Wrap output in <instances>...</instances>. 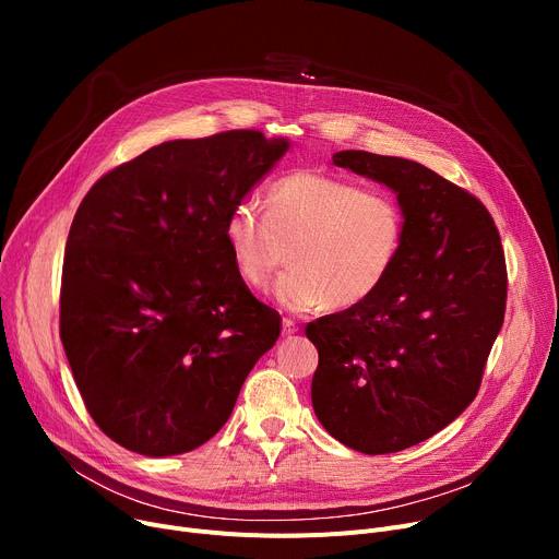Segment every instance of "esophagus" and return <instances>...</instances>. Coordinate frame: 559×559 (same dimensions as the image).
Here are the masks:
<instances>
[{
    "label": "esophagus",
    "instance_id": "obj_1",
    "mask_svg": "<svg viewBox=\"0 0 559 559\" xmlns=\"http://www.w3.org/2000/svg\"><path fill=\"white\" fill-rule=\"evenodd\" d=\"M283 335L285 337H292V335H295L297 331H299V326H297V321L295 319H283Z\"/></svg>",
    "mask_w": 559,
    "mask_h": 559
}]
</instances>
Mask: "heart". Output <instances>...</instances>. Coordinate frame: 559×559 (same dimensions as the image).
Masks as SVG:
<instances>
[{
  "mask_svg": "<svg viewBox=\"0 0 559 559\" xmlns=\"http://www.w3.org/2000/svg\"><path fill=\"white\" fill-rule=\"evenodd\" d=\"M403 240L405 213L390 190L310 169L276 179L264 194V215L240 201L224 222L235 270L253 289L270 287L289 251L295 264L274 295L292 312L367 301L392 274Z\"/></svg>",
  "mask_w": 559,
  "mask_h": 559,
  "instance_id": "b5f03b06",
  "label": "heart"
}]
</instances>
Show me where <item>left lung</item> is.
I'll return each mask as SVG.
<instances>
[{
    "instance_id": "obj_1",
    "label": "left lung",
    "mask_w": 559,
    "mask_h": 559,
    "mask_svg": "<svg viewBox=\"0 0 559 559\" xmlns=\"http://www.w3.org/2000/svg\"><path fill=\"white\" fill-rule=\"evenodd\" d=\"M333 163L396 194L405 240L373 297L306 326L319 350L312 407L344 447L396 453L478 394L506 317L501 235L474 194L415 160L348 150Z\"/></svg>"
}]
</instances>
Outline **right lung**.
<instances>
[{"label": "right lung", "mask_w": 559, "mask_h": 559, "mask_svg": "<svg viewBox=\"0 0 559 559\" xmlns=\"http://www.w3.org/2000/svg\"><path fill=\"white\" fill-rule=\"evenodd\" d=\"M289 150L226 131L115 167L74 215L61 340L95 424L120 447L188 453L226 424L281 317L235 270L224 222Z\"/></svg>", "instance_id": "right-lung-1"}]
</instances>
